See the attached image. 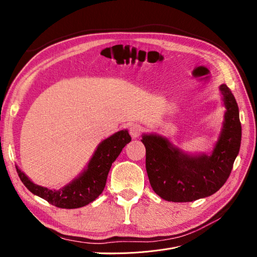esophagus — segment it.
Wrapping results in <instances>:
<instances>
[{
    "label": "esophagus",
    "mask_w": 257,
    "mask_h": 257,
    "mask_svg": "<svg viewBox=\"0 0 257 257\" xmlns=\"http://www.w3.org/2000/svg\"><path fill=\"white\" fill-rule=\"evenodd\" d=\"M142 132H143V127L139 125V124H133V125L130 127V134L133 138H137L141 136Z\"/></svg>",
    "instance_id": "obj_1"
}]
</instances>
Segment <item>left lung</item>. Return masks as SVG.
<instances>
[{
    "label": "left lung",
    "mask_w": 257,
    "mask_h": 257,
    "mask_svg": "<svg viewBox=\"0 0 257 257\" xmlns=\"http://www.w3.org/2000/svg\"><path fill=\"white\" fill-rule=\"evenodd\" d=\"M220 90L226 107L220 139L212 154L190 157L160 135H144L146 169L153 191L174 203H186L212 195L228 179L241 144L238 105L230 89Z\"/></svg>",
    "instance_id": "1"
}]
</instances>
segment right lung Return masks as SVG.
<instances>
[{
  "instance_id": "obj_1",
  "label": "right lung",
  "mask_w": 257,
  "mask_h": 257,
  "mask_svg": "<svg viewBox=\"0 0 257 257\" xmlns=\"http://www.w3.org/2000/svg\"><path fill=\"white\" fill-rule=\"evenodd\" d=\"M132 141L127 131H120L99 144L88 164V168L75 180L61 190H49L34 184L16 167L22 183L30 192L58 208H80L95 200L102 194L108 173L122 149Z\"/></svg>"
}]
</instances>
